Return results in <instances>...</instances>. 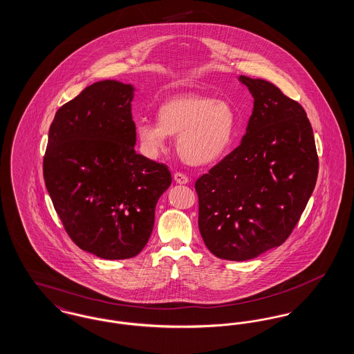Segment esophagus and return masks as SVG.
Instances as JSON below:
<instances>
[{
	"label": "esophagus",
	"mask_w": 354,
	"mask_h": 354,
	"mask_svg": "<svg viewBox=\"0 0 354 354\" xmlns=\"http://www.w3.org/2000/svg\"><path fill=\"white\" fill-rule=\"evenodd\" d=\"M174 179H175V182H176L178 185H185V183H188V178L185 176V174H182V172H175V174H174Z\"/></svg>",
	"instance_id": "esophagus-1"
}]
</instances>
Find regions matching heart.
Segmentation results:
<instances>
[{
	"instance_id": "obj_1",
	"label": "heart",
	"mask_w": 354,
	"mask_h": 354,
	"mask_svg": "<svg viewBox=\"0 0 354 354\" xmlns=\"http://www.w3.org/2000/svg\"><path fill=\"white\" fill-rule=\"evenodd\" d=\"M236 115L225 101L185 94L169 98L158 109V122L140 119L136 136L143 152L156 156L167 136L176 138V150L185 163L204 166L219 160L235 136Z\"/></svg>"
}]
</instances>
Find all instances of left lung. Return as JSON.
Here are the masks:
<instances>
[{
  "label": "left lung",
  "instance_id": "1",
  "mask_svg": "<svg viewBox=\"0 0 354 354\" xmlns=\"http://www.w3.org/2000/svg\"><path fill=\"white\" fill-rule=\"evenodd\" d=\"M239 80L254 100L247 134L195 183L204 244L216 257L232 261L250 260L286 241L319 174L303 106L266 80Z\"/></svg>",
  "mask_w": 354,
  "mask_h": 354
}]
</instances>
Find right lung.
<instances>
[{
  "label": "right lung",
  "instance_id": "obj_1",
  "mask_svg": "<svg viewBox=\"0 0 354 354\" xmlns=\"http://www.w3.org/2000/svg\"><path fill=\"white\" fill-rule=\"evenodd\" d=\"M134 87L87 86L58 109L44 156V179L70 239L107 260L134 257L147 244L155 205L171 185L163 163L135 152Z\"/></svg>",
  "mask_w": 354,
  "mask_h": 354
}]
</instances>
